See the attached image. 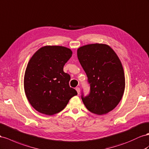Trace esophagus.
I'll list each match as a JSON object with an SVG mask.
<instances>
[{
  "mask_svg": "<svg viewBox=\"0 0 149 149\" xmlns=\"http://www.w3.org/2000/svg\"><path fill=\"white\" fill-rule=\"evenodd\" d=\"M76 91H77L78 94H79V93H80V88L79 87L76 88Z\"/></svg>",
  "mask_w": 149,
  "mask_h": 149,
  "instance_id": "esophagus-1",
  "label": "esophagus"
}]
</instances>
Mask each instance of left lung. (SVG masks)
Listing matches in <instances>:
<instances>
[{
    "instance_id": "8db88e82",
    "label": "left lung",
    "mask_w": 149,
    "mask_h": 149,
    "mask_svg": "<svg viewBox=\"0 0 149 149\" xmlns=\"http://www.w3.org/2000/svg\"><path fill=\"white\" fill-rule=\"evenodd\" d=\"M79 61L90 86L88 95L81 99L91 113L104 115L113 110L121 100L125 82L123 66L118 56L104 44H91L77 51Z\"/></svg>"
}]
</instances>
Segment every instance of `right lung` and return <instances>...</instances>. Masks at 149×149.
<instances>
[{
	"label": "right lung",
	"mask_w": 149,
	"mask_h": 149,
	"mask_svg": "<svg viewBox=\"0 0 149 149\" xmlns=\"http://www.w3.org/2000/svg\"><path fill=\"white\" fill-rule=\"evenodd\" d=\"M71 56V50L67 47L46 46L32 56L24 85L28 101L36 110L47 115L58 113L78 94L69 85L70 74L63 71Z\"/></svg>",
	"instance_id": "add662e5"
}]
</instances>
